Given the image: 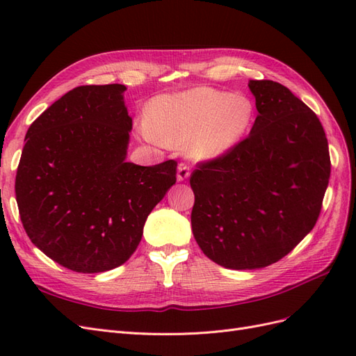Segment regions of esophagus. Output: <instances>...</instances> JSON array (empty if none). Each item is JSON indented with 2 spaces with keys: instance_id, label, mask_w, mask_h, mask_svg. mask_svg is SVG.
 Segmentation results:
<instances>
[{
  "instance_id": "34e87169",
  "label": "esophagus",
  "mask_w": 356,
  "mask_h": 356,
  "mask_svg": "<svg viewBox=\"0 0 356 356\" xmlns=\"http://www.w3.org/2000/svg\"><path fill=\"white\" fill-rule=\"evenodd\" d=\"M190 177V168L184 163H181L178 166V172H177V179L178 181H186Z\"/></svg>"
}]
</instances>
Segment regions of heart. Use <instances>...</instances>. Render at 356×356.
Masks as SVG:
<instances>
[{
  "label": "heart",
  "mask_w": 356,
  "mask_h": 356,
  "mask_svg": "<svg viewBox=\"0 0 356 356\" xmlns=\"http://www.w3.org/2000/svg\"><path fill=\"white\" fill-rule=\"evenodd\" d=\"M254 120L255 104L248 96L200 86L157 96L147 131L161 144L182 148L191 160L212 161L238 147Z\"/></svg>",
  "instance_id": "b5f03b06"
}]
</instances>
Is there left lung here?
I'll return each instance as SVG.
<instances>
[{
	"label": "left lung",
	"instance_id": "8db88e82",
	"mask_svg": "<svg viewBox=\"0 0 356 356\" xmlns=\"http://www.w3.org/2000/svg\"><path fill=\"white\" fill-rule=\"evenodd\" d=\"M250 135L191 174V229L203 254L233 270L281 260L315 227L331 163L319 118L285 86L250 80Z\"/></svg>",
	"mask_w": 356,
	"mask_h": 356
}]
</instances>
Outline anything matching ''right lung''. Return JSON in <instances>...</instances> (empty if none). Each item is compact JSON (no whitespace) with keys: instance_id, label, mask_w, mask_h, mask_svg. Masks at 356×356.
Returning a JSON list of instances; mask_svg holds the SVG:
<instances>
[{"instance_id":"right-lung-1","label":"right lung","mask_w":356,"mask_h":356,"mask_svg":"<svg viewBox=\"0 0 356 356\" xmlns=\"http://www.w3.org/2000/svg\"><path fill=\"white\" fill-rule=\"evenodd\" d=\"M123 84L80 86L28 129L16 202L31 242L79 273L126 263L149 212L177 182V161H127L132 117Z\"/></svg>"}]
</instances>
